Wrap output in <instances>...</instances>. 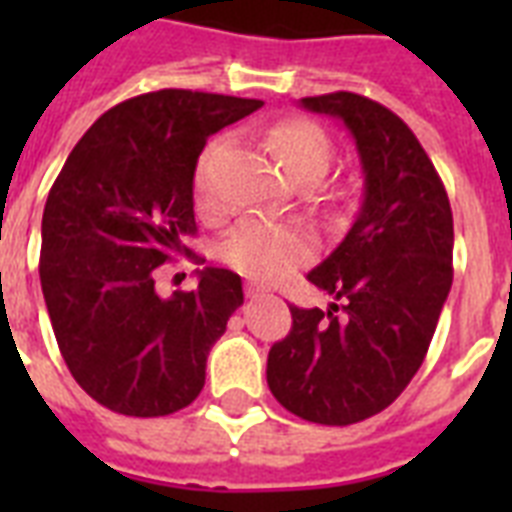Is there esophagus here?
<instances>
[{
  "label": "esophagus",
  "instance_id": "34e87169",
  "mask_svg": "<svg viewBox=\"0 0 512 512\" xmlns=\"http://www.w3.org/2000/svg\"><path fill=\"white\" fill-rule=\"evenodd\" d=\"M263 295H265L263 287H257V284H247V297H252V300H255V297H263Z\"/></svg>",
  "mask_w": 512,
  "mask_h": 512
}]
</instances>
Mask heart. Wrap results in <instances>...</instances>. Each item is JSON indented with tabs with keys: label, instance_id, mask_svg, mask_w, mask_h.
<instances>
[{
	"label": "heart",
	"instance_id": "b5f03b06",
	"mask_svg": "<svg viewBox=\"0 0 512 512\" xmlns=\"http://www.w3.org/2000/svg\"><path fill=\"white\" fill-rule=\"evenodd\" d=\"M271 151L287 177L300 172H311L321 177L329 164V140L324 132L311 122L289 119L276 124L268 135ZM217 154V146L207 148L201 156L199 170L193 177L196 191V207L201 212H212L215 199L209 191V167ZM313 252L311 236L300 225L273 223L263 217H247L239 225H233L228 236L220 244V255L233 271L244 273L255 281H276L287 276L292 268L303 265Z\"/></svg>",
	"mask_w": 512,
	"mask_h": 512
}]
</instances>
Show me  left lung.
<instances>
[{
    "label": "left lung",
    "mask_w": 512,
    "mask_h": 512,
    "mask_svg": "<svg viewBox=\"0 0 512 512\" xmlns=\"http://www.w3.org/2000/svg\"><path fill=\"white\" fill-rule=\"evenodd\" d=\"M356 143L364 199L337 249L308 281L337 303L289 308L292 332L268 353V388L319 425H353L401 396L428 353L452 289L449 196L414 132L356 92L303 98Z\"/></svg>",
    "instance_id": "obj_1"
}]
</instances>
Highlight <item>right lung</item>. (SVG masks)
Returning <instances> with one entry per match:
<instances>
[{"label": "right lung", "mask_w": 512, "mask_h": 512, "mask_svg": "<svg viewBox=\"0 0 512 512\" xmlns=\"http://www.w3.org/2000/svg\"><path fill=\"white\" fill-rule=\"evenodd\" d=\"M263 100L159 90L114 106L68 154L42 215L39 279L68 372L111 412L164 417L199 396L209 348L244 303L239 273L204 268L191 292H156L188 255L193 172L228 124Z\"/></svg>", "instance_id": "obj_1"}]
</instances>
